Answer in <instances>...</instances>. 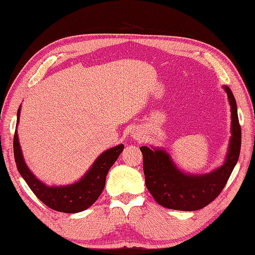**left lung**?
Returning <instances> with one entry per match:
<instances>
[{
  "mask_svg": "<svg viewBox=\"0 0 255 255\" xmlns=\"http://www.w3.org/2000/svg\"><path fill=\"white\" fill-rule=\"evenodd\" d=\"M231 105V140L223 166L210 173L186 174L174 166L167 152L161 149L140 147L143 158L146 186L160 206L180 211H196L207 207L219 194L230 178L240 156L241 126L239 123L236 98L231 89L224 86Z\"/></svg>",
  "mask_w": 255,
  "mask_h": 255,
  "instance_id": "8db88e82",
  "label": "left lung"
}]
</instances>
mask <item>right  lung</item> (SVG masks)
Instances as JSON below:
<instances>
[{
  "mask_svg": "<svg viewBox=\"0 0 255 255\" xmlns=\"http://www.w3.org/2000/svg\"><path fill=\"white\" fill-rule=\"evenodd\" d=\"M19 117V108L17 111V123ZM14 158L18 172L33 193L44 204L55 211L65 213H76L86 210L97 200L104 190L108 170L116 162L119 154L124 150V144H119L108 149L99 156L92 168L78 182L65 187H47L35 178L24 162L18 137L15 129L14 140Z\"/></svg>",
  "mask_w": 255,
  "mask_h": 255,
  "instance_id": "obj_1",
  "label": "right lung"
}]
</instances>
